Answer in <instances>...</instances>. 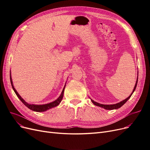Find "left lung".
Wrapping results in <instances>:
<instances>
[{
	"label": "left lung",
	"instance_id": "1",
	"mask_svg": "<svg viewBox=\"0 0 150 150\" xmlns=\"http://www.w3.org/2000/svg\"><path fill=\"white\" fill-rule=\"evenodd\" d=\"M138 77L137 78V81H136V84H135V86H134V89H133V92L131 93V94L129 95V96L128 98H127L126 99H125V100H123V101H121V102H120V103H116V104H110V105H109V104H99V103H98L95 102L94 101L92 100V99H91V101H92V103L94 104V105L99 106V107H101V108H104V109H105V110H116V109H118V108H120V107H121L122 105H123V104L130 98V97L131 96V95L133 94V92L134 91V90H135L136 88H137V83H138Z\"/></svg>",
	"mask_w": 150,
	"mask_h": 150
}]
</instances>
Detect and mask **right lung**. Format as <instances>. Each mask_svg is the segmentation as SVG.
<instances>
[{
  "label": "right lung",
  "instance_id": "obj_1",
  "mask_svg": "<svg viewBox=\"0 0 150 150\" xmlns=\"http://www.w3.org/2000/svg\"><path fill=\"white\" fill-rule=\"evenodd\" d=\"M10 79H11V85H12V87L13 89V91H14L15 93L16 94L17 96L19 98V99H20V100L23 103V104H24V105L25 106L28 107V108H29L30 110H33V111H37V112H42V111H46L48 110H49V109L51 108H52L54 107H56L57 106H58L59 104V103L61 102L62 99V98H63V95H64V88H65V86L64 87V88H63L62 89V91L60 95V96L56 100H55L54 101L52 102V103H48V104H41V105H36V104H29L27 102H25L23 99H22L21 98V96H20V95L18 94V93L17 92V91L16 90V89L14 88V87H13V83H12V78H11V73H10Z\"/></svg>",
  "mask_w": 150,
  "mask_h": 150
}]
</instances>
